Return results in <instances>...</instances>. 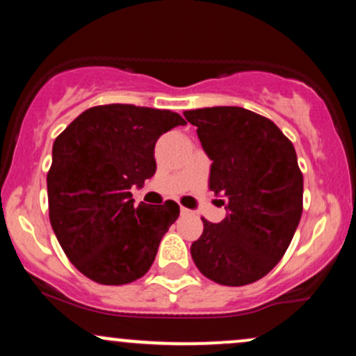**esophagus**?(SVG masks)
<instances>
[{"label": "esophagus", "instance_id": "1", "mask_svg": "<svg viewBox=\"0 0 356 356\" xmlns=\"http://www.w3.org/2000/svg\"><path fill=\"white\" fill-rule=\"evenodd\" d=\"M191 209H187V207H184V206H181V214L182 216H189L191 214Z\"/></svg>", "mask_w": 356, "mask_h": 356}]
</instances>
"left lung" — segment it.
Returning <instances> with one entry per match:
<instances>
[{"label":"left lung","instance_id":"8db88e82","mask_svg":"<svg viewBox=\"0 0 356 356\" xmlns=\"http://www.w3.org/2000/svg\"><path fill=\"white\" fill-rule=\"evenodd\" d=\"M212 161L209 189L226 195V218H202L191 246L195 266L224 286L261 280L280 263L303 212L295 147L269 118L241 107L186 110Z\"/></svg>","mask_w":356,"mask_h":356}]
</instances>
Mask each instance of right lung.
<instances>
[{
  "mask_svg": "<svg viewBox=\"0 0 356 356\" xmlns=\"http://www.w3.org/2000/svg\"><path fill=\"white\" fill-rule=\"evenodd\" d=\"M184 124L172 110L110 104L85 110L55 138L47 175L50 222L88 280L129 284L152 266L179 206H134L130 187L154 175L157 138Z\"/></svg>",
  "mask_w": 356,
  "mask_h": 356,
  "instance_id": "1",
  "label": "right lung"
}]
</instances>
